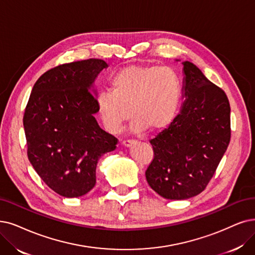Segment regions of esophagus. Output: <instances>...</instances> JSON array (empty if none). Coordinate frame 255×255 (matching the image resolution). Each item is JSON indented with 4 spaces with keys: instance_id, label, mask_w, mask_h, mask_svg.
Returning <instances> with one entry per match:
<instances>
[{
    "instance_id": "esophagus-1",
    "label": "esophagus",
    "mask_w": 255,
    "mask_h": 255,
    "mask_svg": "<svg viewBox=\"0 0 255 255\" xmlns=\"http://www.w3.org/2000/svg\"><path fill=\"white\" fill-rule=\"evenodd\" d=\"M135 143H136V140H134V139H126V140H122V142H121V144L124 146H127V147L133 145Z\"/></svg>"
}]
</instances>
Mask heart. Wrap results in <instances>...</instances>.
I'll return each instance as SVG.
<instances>
[{"label": "heart", "instance_id": "1", "mask_svg": "<svg viewBox=\"0 0 255 255\" xmlns=\"http://www.w3.org/2000/svg\"><path fill=\"white\" fill-rule=\"evenodd\" d=\"M181 90V80L174 69L128 66L112 76L110 91L98 94L97 112L111 133L118 131L129 114L134 119V131H160L175 119Z\"/></svg>", "mask_w": 255, "mask_h": 255}]
</instances>
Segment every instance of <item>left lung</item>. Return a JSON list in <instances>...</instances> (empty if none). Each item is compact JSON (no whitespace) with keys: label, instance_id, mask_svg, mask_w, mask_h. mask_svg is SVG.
I'll use <instances>...</instances> for the list:
<instances>
[{"label":"left lung","instance_id":"1","mask_svg":"<svg viewBox=\"0 0 255 255\" xmlns=\"http://www.w3.org/2000/svg\"><path fill=\"white\" fill-rule=\"evenodd\" d=\"M184 68L181 113L149 142L154 158L145 177L161 197L185 200L206 188L231 137L230 105L226 93L190 62Z\"/></svg>","mask_w":255,"mask_h":255}]
</instances>
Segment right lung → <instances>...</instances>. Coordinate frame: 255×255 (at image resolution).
Here are the masks:
<instances>
[{"label": "right lung", "mask_w": 255, "mask_h": 255, "mask_svg": "<svg viewBox=\"0 0 255 255\" xmlns=\"http://www.w3.org/2000/svg\"><path fill=\"white\" fill-rule=\"evenodd\" d=\"M108 65L90 58L48 70L33 86L24 113L27 155L46 184L66 198L86 195L96 184V165L118 139L94 117L91 87Z\"/></svg>", "instance_id": "right-lung-1"}]
</instances>
